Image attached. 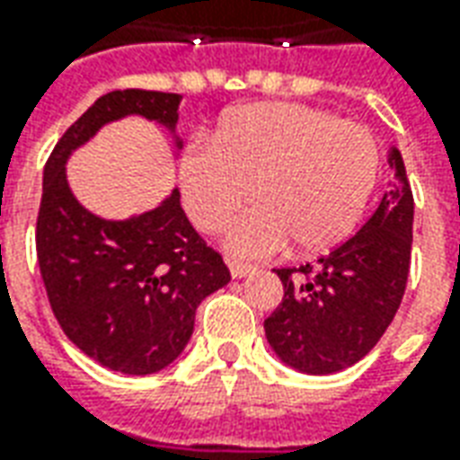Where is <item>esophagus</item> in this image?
Here are the masks:
<instances>
[{
  "mask_svg": "<svg viewBox=\"0 0 460 460\" xmlns=\"http://www.w3.org/2000/svg\"><path fill=\"white\" fill-rule=\"evenodd\" d=\"M229 270L234 279H246L249 273H253V266L251 263H243V261H229Z\"/></svg>",
  "mask_w": 460,
  "mask_h": 460,
  "instance_id": "34e87169",
  "label": "esophagus"
}]
</instances>
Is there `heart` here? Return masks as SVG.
Masks as SVG:
<instances>
[{
    "label": "heart",
    "mask_w": 460,
    "mask_h": 460,
    "mask_svg": "<svg viewBox=\"0 0 460 460\" xmlns=\"http://www.w3.org/2000/svg\"><path fill=\"white\" fill-rule=\"evenodd\" d=\"M379 174L372 132L300 103H253L224 118L214 145L181 155L180 187L187 214L201 231L231 221V253L263 259L296 241L313 253L347 239Z\"/></svg>",
    "instance_id": "b5f03b06"
}]
</instances>
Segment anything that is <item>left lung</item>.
I'll list each match as a JSON object with an SVG mask.
<instances>
[{
	"mask_svg": "<svg viewBox=\"0 0 460 460\" xmlns=\"http://www.w3.org/2000/svg\"><path fill=\"white\" fill-rule=\"evenodd\" d=\"M394 180L376 211L318 266L276 269L283 300L266 318L273 352L305 375H332L352 367L379 342L404 298L414 197L404 160L389 150Z\"/></svg>",
	"mask_w": 460,
	"mask_h": 460,
	"instance_id": "obj_1",
	"label": "left lung"
}]
</instances>
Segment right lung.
<instances>
[{
	"instance_id": "1",
	"label": "right lung",
	"mask_w": 460,
	"mask_h": 460,
	"mask_svg": "<svg viewBox=\"0 0 460 460\" xmlns=\"http://www.w3.org/2000/svg\"><path fill=\"white\" fill-rule=\"evenodd\" d=\"M180 101V93L140 88L101 95L56 142L44 167L36 256L51 310L84 355L122 375H152L172 365L190 342L197 305L224 288L231 273L194 231L180 191L130 219H101L74 197L66 162L125 115L174 132Z\"/></svg>"
}]
</instances>
